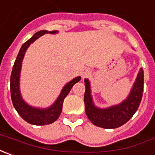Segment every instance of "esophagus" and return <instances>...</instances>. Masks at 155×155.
<instances>
[{
    "mask_svg": "<svg viewBox=\"0 0 155 155\" xmlns=\"http://www.w3.org/2000/svg\"><path fill=\"white\" fill-rule=\"evenodd\" d=\"M91 69L90 68H83L82 70H81V77L82 79L84 78H87V76H89L90 74H91Z\"/></svg>",
    "mask_w": 155,
    "mask_h": 155,
    "instance_id": "34e87169",
    "label": "esophagus"
}]
</instances>
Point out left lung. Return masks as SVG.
<instances>
[{"label": "left lung", "instance_id": "8db88e82", "mask_svg": "<svg viewBox=\"0 0 155 155\" xmlns=\"http://www.w3.org/2000/svg\"><path fill=\"white\" fill-rule=\"evenodd\" d=\"M84 82L86 87L84 95L85 111L88 119L98 127L116 129L126 124L138 109L143 93L144 74L142 68H141L128 97L119 104L107 108H99L94 104L90 81L88 79H85Z\"/></svg>", "mask_w": 155, "mask_h": 155}]
</instances>
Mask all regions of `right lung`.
<instances>
[{"label": "right lung", "mask_w": 155, "mask_h": 155, "mask_svg": "<svg viewBox=\"0 0 155 155\" xmlns=\"http://www.w3.org/2000/svg\"><path fill=\"white\" fill-rule=\"evenodd\" d=\"M57 32L58 31H40L36 32L29 40L26 41L24 45L21 46L17 58L14 61L12 74H11L10 91H11V99H12L14 108L25 121H26L27 123L33 125H47V124L54 123L61 114L64 99L70 92L73 86L78 81H80L81 79V76H78V77L74 78L69 82H68L61 89V93L56 99V101L51 104V106L47 108H39V107L31 106L27 104L22 98L21 94H20V89H19V79H20L22 61L24 59L25 51L31 45V44H32L35 40L40 38L41 36L45 35V33L56 34Z\"/></svg>", "instance_id": "add662e5"}]
</instances>
